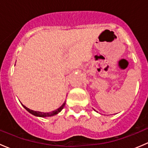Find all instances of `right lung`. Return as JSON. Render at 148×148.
Wrapping results in <instances>:
<instances>
[{
  "instance_id": "add662e5",
  "label": "right lung",
  "mask_w": 148,
  "mask_h": 148,
  "mask_svg": "<svg viewBox=\"0 0 148 148\" xmlns=\"http://www.w3.org/2000/svg\"><path fill=\"white\" fill-rule=\"evenodd\" d=\"M65 104H66V101L64 102V104H62L60 107H59V108L56 109V110H53V111L50 112H41L34 111V110L28 109V107H26V106H24L23 104H22V105H23V107H24L26 110H27L28 112L31 113V114H32L33 115L36 116V117H51V116H54V115H56V114H59V113L62 110H63V108L64 107V106H65Z\"/></svg>"
}]
</instances>
